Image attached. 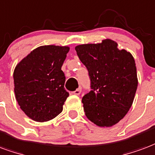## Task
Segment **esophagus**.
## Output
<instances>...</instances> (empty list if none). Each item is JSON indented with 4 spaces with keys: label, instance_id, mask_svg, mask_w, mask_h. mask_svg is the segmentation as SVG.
I'll return each mask as SVG.
<instances>
[{
    "label": "esophagus",
    "instance_id": "1",
    "mask_svg": "<svg viewBox=\"0 0 155 155\" xmlns=\"http://www.w3.org/2000/svg\"><path fill=\"white\" fill-rule=\"evenodd\" d=\"M81 88L80 87V88H78L77 89H75L74 92H73V94L75 95H79V94H81Z\"/></svg>",
    "mask_w": 155,
    "mask_h": 155
}]
</instances>
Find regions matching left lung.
I'll list each match as a JSON object with an SVG mask.
<instances>
[{
	"label": "left lung",
	"instance_id": "1",
	"mask_svg": "<svg viewBox=\"0 0 155 155\" xmlns=\"http://www.w3.org/2000/svg\"><path fill=\"white\" fill-rule=\"evenodd\" d=\"M92 90L82 98L87 118L100 127L118 123L130 110L138 86L135 59L112 39L75 47Z\"/></svg>",
	"mask_w": 155,
	"mask_h": 155
}]
</instances>
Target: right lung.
Instances as JSON below:
<instances>
[{"mask_svg":"<svg viewBox=\"0 0 155 155\" xmlns=\"http://www.w3.org/2000/svg\"><path fill=\"white\" fill-rule=\"evenodd\" d=\"M70 51L67 46H41L23 58L14 71L15 98L30 119L50 121L63 109L69 93L61 66Z\"/></svg>","mask_w":155,"mask_h":155,"instance_id":"1","label":"right lung"}]
</instances>
